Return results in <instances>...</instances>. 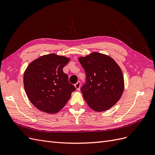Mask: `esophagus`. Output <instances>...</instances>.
Segmentation results:
<instances>
[{
	"label": "esophagus",
	"mask_w": 155,
	"mask_h": 155,
	"mask_svg": "<svg viewBox=\"0 0 155 155\" xmlns=\"http://www.w3.org/2000/svg\"><path fill=\"white\" fill-rule=\"evenodd\" d=\"M80 86H81L80 81H78L76 84H75V87L76 88L77 90H79V88H80Z\"/></svg>",
	"instance_id": "34e87169"
}]
</instances>
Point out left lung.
Listing matches in <instances>:
<instances>
[{
	"label": "left lung",
	"instance_id": "8db88e82",
	"mask_svg": "<svg viewBox=\"0 0 155 155\" xmlns=\"http://www.w3.org/2000/svg\"><path fill=\"white\" fill-rule=\"evenodd\" d=\"M86 74L81 92L88 105L103 112L114 105L122 95L124 79L121 70L109 56L93 52L79 58Z\"/></svg>",
	"mask_w": 155,
	"mask_h": 155
}]
</instances>
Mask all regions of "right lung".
<instances>
[{"instance_id":"obj_1","label":"right lung","mask_w":155,"mask_h":155,"mask_svg":"<svg viewBox=\"0 0 155 155\" xmlns=\"http://www.w3.org/2000/svg\"><path fill=\"white\" fill-rule=\"evenodd\" d=\"M70 61L55 54L33 61L24 74V87L28 97L37 109L49 114L62 109L75 87L68 81L63 68Z\"/></svg>"}]
</instances>
